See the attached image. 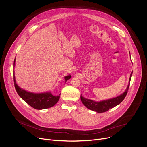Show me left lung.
Instances as JSON below:
<instances>
[{
  "mask_svg": "<svg viewBox=\"0 0 147 147\" xmlns=\"http://www.w3.org/2000/svg\"><path fill=\"white\" fill-rule=\"evenodd\" d=\"M132 75V73L130 74V78H129V82L130 81ZM129 85H130V83H129L126 89L122 94L114 98L109 99L107 100H104V101H101L100 102H96L93 101V100L84 98L81 95L80 96L81 101L83 104V105L84 106H86L88 109L96 111L97 113H104L108 111L109 109H111L112 108L117 106L123 101V99H125V98L126 97L127 94Z\"/></svg>",
  "mask_w": 147,
  "mask_h": 147,
  "instance_id": "1",
  "label": "left lung"
}]
</instances>
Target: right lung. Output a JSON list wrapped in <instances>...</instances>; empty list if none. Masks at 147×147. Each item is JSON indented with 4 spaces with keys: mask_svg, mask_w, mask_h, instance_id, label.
Returning a JSON list of instances; mask_svg holds the SVG:
<instances>
[{
    "mask_svg": "<svg viewBox=\"0 0 147 147\" xmlns=\"http://www.w3.org/2000/svg\"><path fill=\"white\" fill-rule=\"evenodd\" d=\"M15 59L13 62V67H15ZM71 78L70 75H68L65 76L64 79L65 82L67 81ZM13 81L15 88L18 95L23 99L24 101L30 105L31 107L37 110H43L48 109V108L52 107L55 105L58 101L60 97V94L58 96L53 95L51 92H45V93L35 94L32 92H27L24 89L20 88L16 83L15 78V74L13 73Z\"/></svg>",
    "mask_w": 147,
    "mask_h": 147,
    "instance_id": "1",
    "label": "right lung"
}]
</instances>
